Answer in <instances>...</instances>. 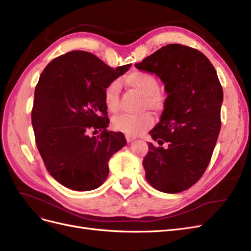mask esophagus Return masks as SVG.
<instances>
[{
	"mask_svg": "<svg viewBox=\"0 0 251 251\" xmlns=\"http://www.w3.org/2000/svg\"><path fill=\"white\" fill-rule=\"evenodd\" d=\"M126 139L127 142H132V141L135 140V138L132 137V136H127V135H126Z\"/></svg>",
	"mask_w": 251,
	"mask_h": 251,
	"instance_id": "esophagus-1",
	"label": "esophagus"
}]
</instances>
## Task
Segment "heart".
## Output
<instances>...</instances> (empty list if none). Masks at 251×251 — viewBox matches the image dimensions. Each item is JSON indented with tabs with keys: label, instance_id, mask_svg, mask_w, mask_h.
Listing matches in <instances>:
<instances>
[{
	"label": "heart",
	"instance_id": "obj_1",
	"mask_svg": "<svg viewBox=\"0 0 251 251\" xmlns=\"http://www.w3.org/2000/svg\"><path fill=\"white\" fill-rule=\"evenodd\" d=\"M125 82L143 96V108L162 112L166 107V97L159 91V81L154 74L146 71H134L125 77ZM105 107L111 113L119 109V83L111 81L103 91ZM154 125V117L146 112L140 115H120L113 119L112 127L127 136H138Z\"/></svg>",
	"mask_w": 251,
	"mask_h": 251
}]
</instances>
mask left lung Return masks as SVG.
Masks as SVG:
<instances>
[{
  "mask_svg": "<svg viewBox=\"0 0 251 251\" xmlns=\"http://www.w3.org/2000/svg\"><path fill=\"white\" fill-rule=\"evenodd\" d=\"M155 73L164 83L166 107L160 123L150 132L143 158L149 183L158 191L177 194L193 186L210 162L221 130L223 89L209 59L199 50L169 44L135 64Z\"/></svg>",
  "mask_w": 251,
  "mask_h": 251,
  "instance_id": "left-lung-1",
  "label": "left lung"
}]
</instances>
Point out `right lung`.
<instances>
[{
	"label": "right lung",
	"mask_w": 251,
	"mask_h": 251,
	"mask_svg": "<svg viewBox=\"0 0 251 251\" xmlns=\"http://www.w3.org/2000/svg\"><path fill=\"white\" fill-rule=\"evenodd\" d=\"M131 65L116 69L86 51H71L49 63L34 91L31 123L37 150L60 184L85 192L108 178L110 158L126 146L110 123L103 91ZM101 131L90 138V130Z\"/></svg>",
	"instance_id": "obj_1"
}]
</instances>
